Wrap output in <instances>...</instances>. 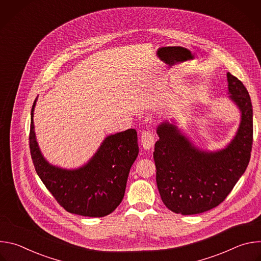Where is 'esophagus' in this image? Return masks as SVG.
Here are the masks:
<instances>
[{
    "mask_svg": "<svg viewBox=\"0 0 261 261\" xmlns=\"http://www.w3.org/2000/svg\"><path fill=\"white\" fill-rule=\"evenodd\" d=\"M140 142L144 150H151L155 143V137L151 131H143L140 136Z\"/></svg>",
    "mask_w": 261,
    "mask_h": 261,
    "instance_id": "34e87169",
    "label": "esophagus"
}]
</instances>
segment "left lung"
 Segmentation results:
<instances>
[{
  "mask_svg": "<svg viewBox=\"0 0 261 261\" xmlns=\"http://www.w3.org/2000/svg\"><path fill=\"white\" fill-rule=\"evenodd\" d=\"M228 98L241 114L231 141L221 150L196 146L173 119L157 127L156 180L163 203L173 213L195 215L219 205L246 171L253 141V110L243 83L227 72Z\"/></svg>",
  "mask_w": 261,
  "mask_h": 261,
  "instance_id": "left-lung-1",
  "label": "left lung"
}]
</instances>
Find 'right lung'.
Listing matches in <instances>:
<instances>
[{
  "label": "right lung",
  "instance_id": "add662e5",
  "mask_svg": "<svg viewBox=\"0 0 261 261\" xmlns=\"http://www.w3.org/2000/svg\"><path fill=\"white\" fill-rule=\"evenodd\" d=\"M31 111L30 150L37 174L57 201L69 213L104 217L122 202L130 168L138 155L135 129L107 135L94 156L83 166L67 169L50 164L36 139Z\"/></svg>",
  "mask_w": 261,
  "mask_h": 261
}]
</instances>
